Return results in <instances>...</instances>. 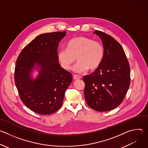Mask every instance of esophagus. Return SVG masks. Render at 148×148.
I'll return each mask as SVG.
<instances>
[{
    "instance_id": "esophagus-1",
    "label": "esophagus",
    "mask_w": 148,
    "mask_h": 148,
    "mask_svg": "<svg viewBox=\"0 0 148 148\" xmlns=\"http://www.w3.org/2000/svg\"><path fill=\"white\" fill-rule=\"evenodd\" d=\"M81 78H82L81 76L78 75H74L73 76V78H74V79H81Z\"/></svg>"
}]
</instances>
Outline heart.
Listing matches in <instances>:
<instances>
[{
	"label": "heart",
	"mask_w": 148,
	"mask_h": 148,
	"mask_svg": "<svg viewBox=\"0 0 148 148\" xmlns=\"http://www.w3.org/2000/svg\"><path fill=\"white\" fill-rule=\"evenodd\" d=\"M104 57V48L101 42L84 37L79 36L71 39L67 49H61L57 52V57L62 68L66 70L71 69L76 61L78 62L73 68L77 73L97 69Z\"/></svg>",
	"instance_id": "heart-1"
}]
</instances>
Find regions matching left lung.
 <instances>
[{
  "label": "left lung",
  "instance_id": "obj_1",
  "mask_svg": "<svg viewBox=\"0 0 148 148\" xmlns=\"http://www.w3.org/2000/svg\"><path fill=\"white\" fill-rule=\"evenodd\" d=\"M95 33L102 40L104 57L94 73L83 77L84 97L92 110L108 111L123 101L130 86V67L122 47L114 38L98 30Z\"/></svg>",
  "mask_w": 148,
  "mask_h": 148
}]
</instances>
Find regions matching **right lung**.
<instances>
[{"label":"right lung","mask_w":148,"mask_h":148,"mask_svg":"<svg viewBox=\"0 0 148 148\" xmlns=\"http://www.w3.org/2000/svg\"><path fill=\"white\" fill-rule=\"evenodd\" d=\"M66 32L40 34L18 55L14 81L20 98L30 110L49 115L62 106L65 92L72 81V74L58 63L57 49ZM36 64L40 67L39 77L33 80L30 72Z\"/></svg>","instance_id":"right-lung-1"}]
</instances>
